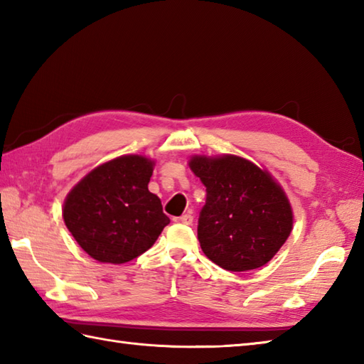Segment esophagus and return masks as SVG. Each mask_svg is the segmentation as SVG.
<instances>
[{
  "label": "esophagus",
  "instance_id": "1",
  "mask_svg": "<svg viewBox=\"0 0 364 364\" xmlns=\"http://www.w3.org/2000/svg\"><path fill=\"white\" fill-rule=\"evenodd\" d=\"M175 222L184 223V225H191V223L194 222V215H191V214H183V215H180V218H175Z\"/></svg>",
  "mask_w": 364,
  "mask_h": 364
}]
</instances>
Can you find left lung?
I'll use <instances>...</instances> for the list:
<instances>
[{"label": "left lung", "instance_id": "obj_1", "mask_svg": "<svg viewBox=\"0 0 364 364\" xmlns=\"http://www.w3.org/2000/svg\"><path fill=\"white\" fill-rule=\"evenodd\" d=\"M189 167L206 188L197 228L206 257L231 272L272 259L294 223L289 198L274 176L236 154H196Z\"/></svg>", "mask_w": 364, "mask_h": 364}]
</instances>
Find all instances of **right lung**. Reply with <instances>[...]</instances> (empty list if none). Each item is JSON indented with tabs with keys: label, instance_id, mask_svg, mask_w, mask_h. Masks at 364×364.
Segmentation results:
<instances>
[{
	"label": "right lung",
	"instance_id": "1",
	"mask_svg": "<svg viewBox=\"0 0 364 364\" xmlns=\"http://www.w3.org/2000/svg\"><path fill=\"white\" fill-rule=\"evenodd\" d=\"M154 161L123 154L92 168L65 197L63 218L75 241L100 262L137 258L170 222L149 191Z\"/></svg>",
	"mask_w": 364,
	"mask_h": 364
}]
</instances>
